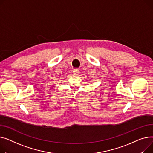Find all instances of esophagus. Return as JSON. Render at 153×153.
Masks as SVG:
<instances>
[{
    "label": "esophagus",
    "mask_w": 153,
    "mask_h": 153,
    "mask_svg": "<svg viewBox=\"0 0 153 153\" xmlns=\"http://www.w3.org/2000/svg\"><path fill=\"white\" fill-rule=\"evenodd\" d=\"M79 74V71L78 70H74V75H78Z\"/></svg>",
    "instance_id": "esophagus-1"
}]
</instances>
